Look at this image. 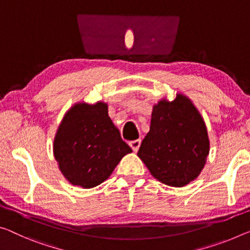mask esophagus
I'll return each instance as SVG.
<instances>
[{
  "label": "esophagus",
  "instance_id": "obj_1",
  "mask_svg": "<svg viewBox=\"0 0 250 250\" xmlns=\"http://www.w3.org/2000/svg\"><path fill=\"white\" fill-rule=\"evenodd\" d=\"M140 144H141V140H140V139H138V140L130 141V142H129V146H131V148H132V150H133L134 152H137V151H138V149H139V146H140Z\"/></svg>",
  "mask_w": 250,
  "mask_h": 250
}]
</instances>
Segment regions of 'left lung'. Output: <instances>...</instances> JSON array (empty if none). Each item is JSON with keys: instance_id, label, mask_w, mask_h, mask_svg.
Instances as JSON below:
<instances>
[{"instance_id": "1", "label": "left lung", "mask_w": 250, "mask_h": 250, "mask_svg": "<svg viewBox=\"0 0 250 250\" xmlns=\"http://www.w3.org/2000/svg\"><path fill=\"white\" fill-rule=\"evenodd\" d=\"M209 154L207 128L199 111L184 94L153 105L150 130L138 157L162 184L184 187L204 169Z\"/></svg>"}]
</instances>
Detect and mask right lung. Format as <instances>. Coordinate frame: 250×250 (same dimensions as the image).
<instances>
[{
	"instance_id": "1",
	"label": "right lung",
	"mask_w": 250,
	"mask_h": 250,
	"mask_svg": "<svg viewBox=\"0 0 250 250\" xmlns=\"http://www.w3.org/2000/svg\"><path fill=\"white\" fill-rule=\"evenodd\" d=\"M132 150L121 139L108 114V104H75L63 117L55 134L53 153L62 175L84 189L108 179Z\"/></svg>"
}]
</instances>
